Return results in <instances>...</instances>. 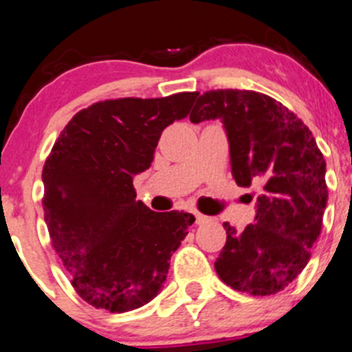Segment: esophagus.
Instances as JSON below:
<instances>
[{
	"label": "esophagus",
	"instance_id": "1",
	"mask_svg": "<svg viewBox=\"0 0 352 352\" xmlns=\"http://www.w3.org/2000/svg\"><path fill=\"white\" fill-rule=\"evenodd\" d=\"M194 216H195V224H206V223H209V221H210V217H207V216H204V214L197 212V210L194 212Z\"/></svg>",
	"mask_w": 352,
	"mask_h": 352
}]
</instances>
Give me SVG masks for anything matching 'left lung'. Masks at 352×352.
<instances>
[{
    "instance_id": "left-lung-1",
    "label": "left lung",
    "mask_w": 352,
    "mask_h": 352,
    "mask_svg": "<svg viewBox=\"0 0 352 352\" xmlns=\"http://www.w3.org/2000/svg\"><path fill=\"white\" fill-rule=\"evenodd\" d=\"M223 120L232 177L258 187L256 223L236 231L224 223L226 244L216 272L238 292L263 297L288 287L310 260L327 204L325 160L312 131L270 96L241 89L207 91L192 123Z\"/></svg>"
}]
</instances>
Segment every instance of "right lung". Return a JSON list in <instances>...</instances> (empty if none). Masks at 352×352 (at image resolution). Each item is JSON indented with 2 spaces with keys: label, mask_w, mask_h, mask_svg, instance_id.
<instances>
[{
  "label": "right lung",
  "mask_w": 352,
  "mask_h": 352,
  "mask_svg": "<svg viewBox=\"0 0 352 352\" xmlns=\"http://www.w3.org/2000/svg\"><path fill=\"white\" fill-rule=\"evenodd\" d=\"M197 92L120 98L74 114L43 165L50 243L82 300L128 312L160 292L170 258L195 217L136 201L133 175L151 165L162 131L184 120Z\"/></svg>",
  "instance_id": "obj_1"
}]
</instances>
